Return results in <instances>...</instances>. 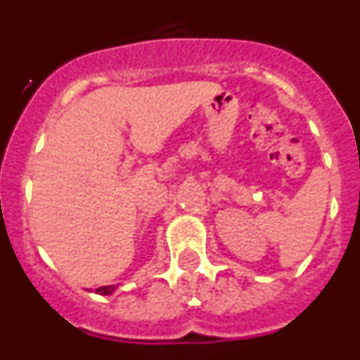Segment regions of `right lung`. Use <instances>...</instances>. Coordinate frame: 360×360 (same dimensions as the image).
I'll list each match as a JSON object with an SVG mask.
<instances>
[{"label": "right lung", "instance_id": "right-lung-1", "mask_svg": "<svg viewBox=\"0 0 360 360\" xmlns=\"http://www.w3.org/2000/svg\"><path fill=\"white\" fill-rule=\"evenodd\" d=\"M115 290V285H110V287H101V288H97V294H103V295H108V294H111V292Z\"/></svg>", "mask_w": 360, "mask_h": 360}]
</instances>
